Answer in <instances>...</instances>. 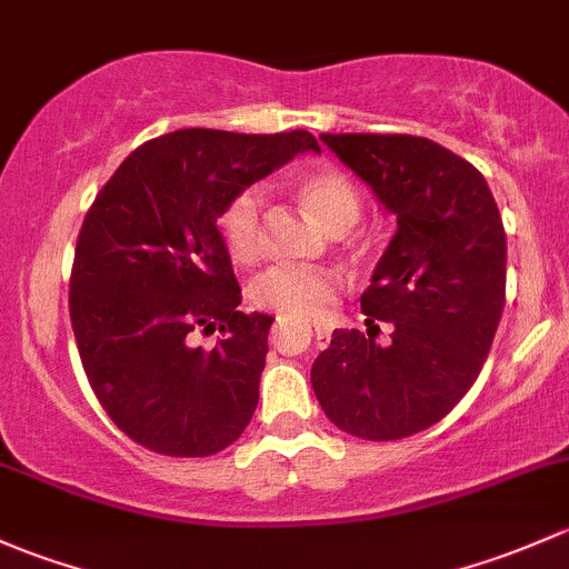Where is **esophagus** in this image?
Here are the masks:
<instances>
[{
  "instance_id": "esophagus-1",
  "label": "esophagus",
  "mask_w": 569,
  "mask_h": 569,
  "mask_svg": "<svg viewBox=\"0 0 569 569\" xmlns=\"http://www.w3.org/2000/svg\"><path fill=\"white\" fill-rule=\"evenodd\" d=\"M280 330H286V325L283 321H280V325H274V330H272V335H278ZM316 340H319V343H327V340H330V330H327V327H316Z\"/></svg>"
}]
</instances>
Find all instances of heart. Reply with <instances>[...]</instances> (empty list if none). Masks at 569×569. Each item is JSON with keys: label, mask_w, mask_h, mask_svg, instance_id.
Wrapping results in <instances>:
<instances>
[{"label": "heart", "mask_w": 569, "mask_h": 569, "mask_svg": "<svg viewBox=\"0 0 569 569\" xmlns=\"http://www.w3.org/2000/svg\"><path fill=\"white\" fill-rule=\"evenodd\" d=\"M300 199L330 231H346L362 212V196L349 174L316 169L302 177ZM218 231L237 264H253L264 253V190L244 188L226 201ZM340 297L338 274L310 267H272L250 283V300L278 319L310 321L330 310Z\"/></svg>", "instance_id": "heart-1"}]
</instances>
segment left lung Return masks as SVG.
I'll use <instances>...</instances> for the list:
<instances>
[{
    "mask_svg": "<svg viewBox=\"0 0 569 569\" xmlns=\"http://www.w3.org/2000/svg\"><path fill=\"white\" fill-rule=\"evenodd\" d=\"M398 218L362 295L390 343L335 330L310 381L346 433L392 441L450 415L480 376L507 286V237L486 177L441 143L406 133H321Z\"/></svg>",
    "mask_w": 569,
    "mask_h": 569,
    "instance_id": "obj_1",
    "label": "left lung"
}]
</instances>
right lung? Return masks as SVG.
I'll return each instance as SVG.
<instances>
[{
    "label": "right lung",
    "instance_id": "add662e5",
    "mask_svg": "<svg viewBox=\"0 0 569 569\" xmlns=\"http://www.w3.org/2000/svg\"><path fill=\"white\" fill-rule=\"evenodd\" d=\"M305 149L319 152L308 130H174L133 149L94 196L70 269V325L94 398L136 445L207 458L248 428L274 319L239 310L218 214ZM212 331V350L194 343Z\"/></svg>",
    "mask_w": 569,
    "mask_h": 569
}]
</instances>
